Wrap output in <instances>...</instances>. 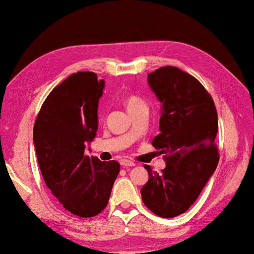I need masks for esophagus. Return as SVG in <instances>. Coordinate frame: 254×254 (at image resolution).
<instances>
[{"label":"esophagus","instance_id":"34e87169","mask_svg":"<svg viewBox=\"0 0 254 254\" xmlns=\"http://www.w3.org/2000/svg\"><path fill=\"white\" fill-rule=\"evenodd\" d=\"M120 165L124 167H132V166H135V162L129 159H122L120 160Z\"/></svg>","mask_w":254,"mask_h":254}]
</instances>
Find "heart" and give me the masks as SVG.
<instances>
[{
  "instance_id": "1",
  "label": "heart",
  "mask_w": 254,
  "mask_h": 254,
  "mask_svg": "<svg viewBox=\"0 0 254 254\" xmlns=\"http://www.w3.org/2000/svg\"><path fill=\"white\" fill-rule=\"evenodd\" d=\"M125 104H126L128 111H131L134 110V109L140 107V105H145V102L138 96L129 95L125 99Z\"/></svg>"
}]
</instances>
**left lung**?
Returning <instances> with one entry per match:
<instances>
[{"mask_svg":"<svg viewBox=\"0 0 254 254\" xmlns=\"http://www.w3.org/2000/svg\"><path fill=\"white\" fill-rule=\"evenodd\" d=\"M149 84L162 103L160 134L152 142L167 166L161 174L144 168L149 181L142 200L162 218H174L190 209L216 170L218 117L210 93L194 76L166 65L149 73Z\"/></svg>","mask_w":254,"mask_h":254,"instance_id":"1","label":"left lung"}]
</instances>
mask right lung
Listing matches in <instances>:
<instances>
[{"instance_id": "1", "label": "right lung", "mask_w": 254, "mask_h": 254, "mask_svg": "<svg viewBox=\"0 0 254 254\" xmlns=\"http://www.w3.org/2000/svg\"><path fill=\"white\" fill-rule=\"evenodd\" d=\"M104 80L95 72L72 73L51 91L36 117L34 144L43 179L59 203L81 218L108 205L120 165L85 154L97 131Z\"/></svg>"}]
</instances>
